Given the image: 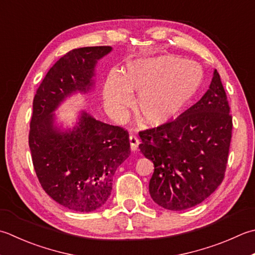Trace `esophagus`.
I'll use <instances>...</instances> for the list:
<instances>
[{
  "mask_svg": "<svg viewBox=\"0 0 255 255\" xmlns=\"http://www.w3.org/2000/svg\"><path fill=\"white\" fill-rule=\"evenodd\" d=\"M129 142H130V149L131 151H136L138 149V144H139V139L137 138V136H134V134H130L129 136Z\"/></svg>",
  "mask_w": 255,
  "mask_h": 255,
  "instance_id": "34e87169",
  "label": "esophagus"
}]
</instances>
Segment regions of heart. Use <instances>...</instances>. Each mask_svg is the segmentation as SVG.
I'll return each mask as SVG.
<instances>
[{"label":"heart","mask_w":255,"mask_h":255,"mask_svg":"<svg viewBox=\"0 0 255 255\" xmlns=\"http://www.w3.org/2000/svg\"><path fill=\"white\" fill-rule=\"evenodd\" d=\"M203 69L196 62L173 55L139 58L129 63L122 75L111 73L103 88L105 107L121 116L138 92L136 109L142 121L151 125L167 124L192 101L203 82Z\"/></svg>","instance_id":"b5f03b06"}]
</instances>
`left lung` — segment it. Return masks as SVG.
I'll list each match as a JSON object with an SVG mask.
<instances>
[{"instance_id":"left-lung-1","label":"left lung","mask_w":255,"mask_h":255,"mask_svg":"<svg viewBox=\"0 0 255 255\" xmlns=\"http://www.w3.org/2000/svg\"><path fill=\"white\" fill-rule=\"evenodd\" d=\"M232 117L214 69L202 98L174 121L139 132L140 152L153 162L149 193L172 211L192 208L220 186L226 172Z\"/></svg>"}]
</instances>
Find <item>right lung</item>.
<instances>
[{"mask_svg": "<svg viewBox=\"0 0 255 255\" xmlns=\"http://www.w3.org/2000/svg\"><path fill=\"white\" fill-rule=\"evenodd\" d=\"M111 46L75 48L49 69L33 101L28 144L42 188L69 210L92 212L112 192L117 168L130 154L129 134L79 112L74 127L57 124L55 112L75 94L94 91L96 65Z\"/></svg>", "mask_w": 255, "mask_h": 255, "instance_id": "obj_1", "label": "right lung"}]
</instances>
